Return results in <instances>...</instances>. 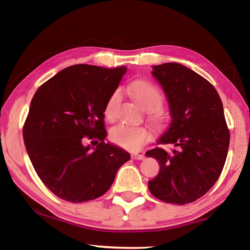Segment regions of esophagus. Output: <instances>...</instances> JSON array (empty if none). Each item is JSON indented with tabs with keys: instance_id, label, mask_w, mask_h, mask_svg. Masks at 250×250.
<instances>
[{
	"instance_id": "34e87169",
	"label": "esophagus",
	"mask_w": 250,
	"mask_h": 250,
	"mask_svg": "<svg viewBox=\"0 0 250 250\" xmlns=\"http://www.w3.org/2000/svg\"><path fill=\"white\" fill-rule=\"evenodd\" d=\"M132 159H134V160H143L145 159V155L143 154H132Z\"/></svg>"
}]
</instances>
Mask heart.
Wrapping results in <instances>:
<instances>
[{"mask_svg":"<svg viewBox=\"0 0 250 250\" xmlns=\"http://www.w3.org/2000/svg\"><path fill=\"white\" fill-rule=\"evenodd\" d=\"M130 90L135 103L145 110H151L152 121H163L164 116L160 109L163 103V95L155 84L146 80H139L131 84ZM120 100L121 91L119 89L110 95L104 107V116L108 120L116 119ZM110 139L118 146L129 151H138L150 140V132L145 126L119 124L110 130Z\"/></svg>","mask_w":250,"mask_h":250,"instance_id":"b5f03b06","label":"heart"}]
</instances>
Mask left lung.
Returning <instances> with one entry per match:
<instances>
[{"label": "left lung", "instance_id": "left-lung-1", "mask_svg": "<svg viewBox=\"0 0 250 250\" xmlns=\"http://www.w3.org/2000/svg\"><path fill=\"white\" fill-rule=\"evenodd\" d=\"M152 75L166 92L172 120L158 140L160 146L146 153L160 164L159 174L147 184L159 200L184 205L216 183L226 161L229 130L222 100L208 80L177 62L153 66Z\"/></svg>", "mask_w": 250, "mask_h": 250}]
</instances>
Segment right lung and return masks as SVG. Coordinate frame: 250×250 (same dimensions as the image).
Instances as JSON below:
<instances>
[{"label":"right lung","instance_id":"obj_1","mask_svg":"<svg viewBox=\"0 0 250 250\" xmlns=\"http://www.w3.org/2000/svg\"><path fill=\"white\" fill-rule=\"evenodd\" d=\"M125 71V66H69L33 97L23 126L24 143L37 175L62 200L83 203L104 195L131 158L104 142L105 104ZM87 138L96 140L92 152L83 146Z\"/></svg>","mask_w":250,"mask_h":250}]
</instances>
